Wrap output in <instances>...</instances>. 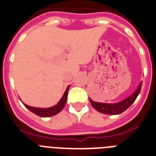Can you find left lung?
I'll use <instances>...</instances> for the list:
<instances>
[{
  "instance_id": "obj_1",
  "label": "left lung",
  "mask_w": 156,
  "mask_h": 156,
  "mask_svg": "<svg viewBox=\"0 0 156 156\" xmlns=\"http://www.w3.org/2000/svg\"><path fill=\"white\" fill-rule=\"evenodd\" d=\"M142 83H143V82L140 83L138 89L134 91L133 95H130L129 97H128L126 100H122L121 102L116 103V104H104V103L95 102L90 99H89V100H90L91 105L95 108V109H96L98 112H100L101 113L109 114V115L120 114L123 112L124 111H126L127 108H129L132 105V104L135 101L138 95L140 93Z\"/></svg>"
}]
</instances>
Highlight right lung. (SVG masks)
Here are the masks:
<instances>
[{"label": "right lung", "instance_id": "1", "mask_svg": "<svg viewBox=\"0 0 156 156\" xmlns=\"http://www.w3.org/2000/svg\"><path fill=\"white\" fill-rule=\"evenodd\" d=\"M69 88V86L67 87L66 92H65L64 95L61 99V100L58 102V104H56V106H53L52 108H33V107L28 106L27 104H24V105H25L27 108L29 109L30 112H32L33 113H35V115H37L39 116H41V117H48V116H54V115L59 113L65 107V104H66V100H67V96H68Z\"/></svg>", "mask_w": 156, "mask_h": 156}]
</instances>
